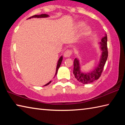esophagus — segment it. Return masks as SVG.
<instances>
[{"label":"esophagus","instance_id":"1","mask_svg":"<svg viewBox=\"0 0 125 125\" xmlns=\"http://www.w3.org/2000/svg\"><path fill=\"white\" fill-rule=\"evenodd\" d=\"M71 54H72L71 50H67L64 52V54H63V56H64L65 58H68V57H69Z\"/></svg>","mask_w":125,"mask_h":125}]
</instances>
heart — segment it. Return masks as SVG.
Returning <instances> with one entry per match:
<instances>
[{"label":"heart","mask_w":125,"mask_h":125,"mask_svg":"<svg viewBox=\"0 0 125 125\" xmlns=\"http://www.w3.org/2000/svg\"><path fill=\"white\" fill-rule=\"evenodd\" d=\"M84 25V23L83 22H77V25L76 26L78 27V28H80L82 26H83ZM90 32V28L89 26H84L83 29L82 30V33L84 35H88V33H89V32Z\"/></svg>","instance_id":"b5f03b06"}]
</instances>
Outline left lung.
<instances>
[{"label": "left lung", "mask_w": 125, "mask_h": 125, "mask_svg": "<svg viewBox=\"0 0 125 125\" xmlns=\"http://www.w3.org/2000/svg\"><path fill=\"white\" fill-rule=\"evenodd\" d=\"M107 35L105 33L99 43V48L101 51V56L98 65L90 72H83L81 71L79 60L75 58L74 61L73 74L75 78L80 83L83 84H89L98 79L103 72L104 67L108 57V52L107 48Z\"/></svg>", "instance_id": "1"}]
</instances>
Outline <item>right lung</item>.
<instances>
[{
    "label": "right lung",
    "mask_w": 125,
    "mask_h": 125,
    "mask_svg": "<svg viewBox=\"0 0 125 125\" xmlns=\"http://www.w3.org/2000/svg\"><path fill=\"white\" fill-rule=\"evenodd\" d=\"M49 17V15L47 14H41V15H33L32 16L30 17V18H29L27 19H30L31 18H48ZM63 60V56H61L60 57V58H59V60L58 61V62H57V67H56V73H55V76L56 75L57 73V72H58V70L59 69V68H60V65L61 64V63H62V61ZM51 81H50V82H48V83H47L46 84H45V85L44 86H46L48 85V84H50V83H51Z\"/></svg>",
    "instance_id": "add662e5"
}]
</instances>
